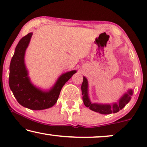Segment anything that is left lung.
Segmentation results:
<instances>
[{
  "instance_id": "8db88e82",
  "label": "left lung",
  "mask_w": 147,
  "mask_h": 147,
  "mask_svg": "<svg viewBox=\"0 0 147 147\" xmlns=\"http://www.w3.org/2000/svg\"><path fill=\"white\" fill-rule=\"evenodd\" d=\"M88 80L85 77H84L83 82L82 84V99H83L84 104L86 107L90 108V110L94 112H98L102 114H110L112 113H116L119 110H122L126 104H127L131 99V96L132 95V90H129L127 93L124 94L122 97L118 101V103H114L112 105L110 104H100L96 103H92L88 97Z\"/></svg>"
}]
</instances>
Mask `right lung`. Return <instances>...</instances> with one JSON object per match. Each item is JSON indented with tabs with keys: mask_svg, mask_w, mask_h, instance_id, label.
Returning a JSON list of instances; mask_svg holds the SVG:
<instances>
[{
	"mask_svg": "<svg viewBox=\"0 0 147 147\" xmlns=\"http://www.w3.org/2000/svg\"><path fill=\"white\" fill-rule=\"evenodd\" d=\"M32 35L33 33H29L23 37L15 48L10 64L9 84L14 96L21 106L31 110H44L52 107L57 102L62 87L76 71L62 74L49 91H42L34 86L30 82L24 60Z\"/></svg>",
	"mask_w": 147,
	"mask_h": 147,
	"instance_id": "1",
	"label": "right lung"
}]
</instances>
